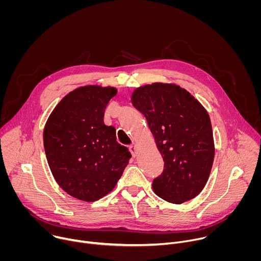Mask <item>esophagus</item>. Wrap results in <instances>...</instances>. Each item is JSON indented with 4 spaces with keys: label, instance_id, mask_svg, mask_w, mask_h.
Instances as JSON below:
<instances>
[{
    "label": "esophagus",
    "instance_id": "esophagus-1",
    "mask_svg": "<svg viewBox=\"0 0 261 261\" xmlns=\"http://www.w3.org/2000/svg\"><path fill=\"white\" fill-rule=\"evenodd\" d=\"M129 150H130V152H131V154H132V156H133V157H136V156H137L138 151H137L136 145H135L134 143H133V144H131V145L129 146Z\"/></svg>",
    "mask_w": 261,
    "mask_h": 261
}]
</instances>
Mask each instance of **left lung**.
Returning <instances> with one entry per match:
<instances>
[{
	"mask_svg": "<svg viewBox=\"0 0 261 261\" xmlns=\"http://www.w3.org/2000/svg\"><path fill=\"white\" fill-rule=\"evenodd\" d=\"M133 106L145 117L164 161L153 180L162 199L180 204L196 197L208 179L215 156L207 111L189 92L172 84L137 88Z\"/></svg>",
	"mask_w": 261,
	"mask_h": 261,
	"instance_id": "1",
	"label": "left lung"
}]
</instances>
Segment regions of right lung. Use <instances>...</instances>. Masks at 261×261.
<instances>
[{
  "label": "right lung",
  "instance_id": "1",
  "mask_svg": "<svg viewBox=\"0 0 261 261\" xmlns=\"http://www.w3.org/2000/svg\"><path fill=\"white\" fill-rule=\"evenodd\" d=\"M113 87L86 86L66 95L50 114L43 143L51 173L69 195L96 201L116 187L131 154L103 122Z\"/></svg>",
  "mask_w": 261,
  "mask_h": 261
}]
</instances>
